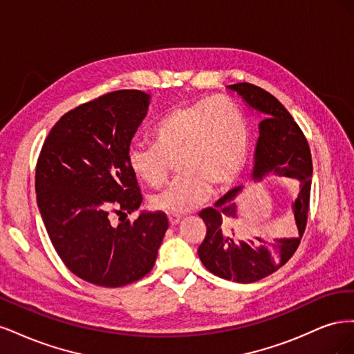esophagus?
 I'll return each mask as SVG.
<instances>
[{"mask_svg":"<svg viewBox=\"0 0 354 354\" xmlns=\"http://www.w3.org/2000/svg\"><path fill=\"white\" fill-rule=\"evenodd\" d=\"M180 218H181L180 214H168V220L171 224H173V226L180 221Z\"/></svg>","mask_w":354,"mask_h":354,"instance_id":"34e87169","label":"esophagus"}]
</instances>
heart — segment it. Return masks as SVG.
Wrapping results in <instances>:
<instances>
[{
    "mask_svg": "<svg viewBox=\"0 0 354 354\" xmlns=\"http://www.w3.org/2000/svg\"><path fill=\"white\" fill-rule=\"evenodd\" d=\"M155 145H133L128 165L149 186L167 180L171 160L180 176L149 199L156 211L183 214L207 198L209 185L224 186L238 177L250 149V130L236 104L201 99L176 106L152 131Z\"/></svg>",
    "mask_w": 354,
    "mask_h": 354,
    "instance_id": "1",
    "label": "heart"
}]
</instances>
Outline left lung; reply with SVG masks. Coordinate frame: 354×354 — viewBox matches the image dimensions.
Returning <instances> with one entry per match:
<instances>
[{
	"label": "left lung",
	"mask_w": 354,
	"mask_h": 354,
	"mask_svg": "<svg viewBox=\"0 0 354 354\" xmlns=\"http://www.w3.org/2000/svg\"><path fill=\"white\" fill-rule=\"evenodd\" d=\"M227 88L236 91L252 109L264 115L260 122L252 178L263 180L273 173L299 181V194L292 203L298 234L292 238H279L273 242L259 239L261 245H255L252 241L236 242L227 236L223 227V218L236 217L233 199L242 190V186L232 189L212 207L199 212L207 226L205 239L198 250L202 264L223 279L252 283L282 267L301 242L308 218L313 173L312 153L301 128L274 95L250 82L232 84Z\"/></svg>",
	"instance_id": "8db88e82"
}]
</instances>
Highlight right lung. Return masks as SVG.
Wrapping results in <instances>:
<instances>
[{
    "mask_svg": "<svg viewBox=\"0 0 354 354\" xmlns=\"http://www.w3.org/2000/svg\"><path fill=\"white\" fill-rule=\"evenodd\" d=\"M149 97L118 90L80 104L51 128L38 156L37 202L50 241L75 276L97 286L142 279L168 229L162 211L111 223L143 201L127 155Z\"/></svg>",
    "mask_w": 354,
    "mask_h": 354,
    "instance_id": "obj_1",
    "label": "right lung"
}]
</instances>
